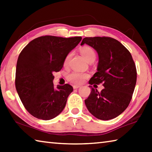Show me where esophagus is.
Here are the masks:
<instances>
[{
	"label": "esophagus",
	"mask_w": 152,
	"mask_h": 152,
	"mask_svg": "<svg viewBox=\"0 0 152 152\" xmlns=\"http://www.w3.org/2000/svg\"><path fill=\"white\" fill-rule=\"evenodd\" d=\"M80 86H77V85H74V86H73V88H74V89H77V88H80Z\"/></svg>",
	"instance_id": "1"
}]
</instances>
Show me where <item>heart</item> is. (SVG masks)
Listing matches in <instances>:
<instances>
[{
	"label": "heart",
	"mask_w": 152,
	"mask_h": 152,
	"mask_svg": "<svg viewBox=\"0 0 152 152\" xmlns=\"http://www.w3.org/2000/svg\"><path fill=\"white\" fill-rule=\"evenodd\" d=\"M80 52L83 56L85 60L88 62H92L94 61L96 57V52L90 46H83L80 49ZM72 56V53H69L66 56L64 61V66H67L68 65L69 61ZM88 74L86 73L80 72L78 71H72V72L68 74L67 78L69 81L75 84H80L84 82V80L88 78Z\"/></svg>",
	"instance_id": "obj_1"
}]
</instances>
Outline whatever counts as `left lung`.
<instances>
[{"label": "left lung", "instance_id": "1", "mask_svg": "<svg viewBox=\"0 0 152 152\" xmlns=\"http://www.w3.org/2000/svg\"><path fill=\"white\" fill-rule=\"evenodd\" d=\"M91 46L99 54L97 72L89 84H102L101 92L91 87L84 101L89 112L101 120L119 116L132 99L137 81V70L131 53L119 41L109 37H85L80 45Z\"/></svg>", "mask_w": 152, "mask_h": 152}]
</instances>
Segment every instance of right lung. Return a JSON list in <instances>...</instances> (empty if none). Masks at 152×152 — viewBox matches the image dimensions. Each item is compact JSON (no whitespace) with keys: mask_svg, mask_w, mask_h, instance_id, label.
Masks as SVG:
<instances>
[{"mask_svg":"<svg viewBox=\"0 0 152 152\" xmlns=\"http://www.w3.org/2000/svg\"><path fill=\"white\" fill-rule=\"evenodd\" d=\"M81 37L45 35L30 42L17 60L15 87L25 109L37 119L50 120L62 111L73 87L53 86V73L61 70L68 53Z\"/></svg>","mask_w":152,"mask_h":152,"instance_id":"obj_1","label":"right lung"}]
</instances>
